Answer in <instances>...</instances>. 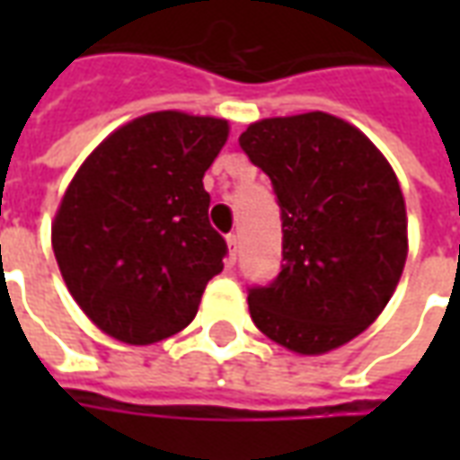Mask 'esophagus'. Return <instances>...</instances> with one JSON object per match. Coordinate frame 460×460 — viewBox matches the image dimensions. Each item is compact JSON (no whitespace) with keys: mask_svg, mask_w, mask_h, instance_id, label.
Segmentation results:
<instances>
[{"mask_svg":"<svg viewBox=\"0 0 460 460\" xmlns=\"http://www.w3.org/2000/svg\"><path fill=\"white\" fill-rule=\"evenodd\" d=\"M226 246H229V261L234 263V261H236V253H239V236H236V234H229V236H226Z\"/></svg>","mask_w":460,"mask_h":460,"instance_id":"34e87169","label":"esophagus"}]
</instances>
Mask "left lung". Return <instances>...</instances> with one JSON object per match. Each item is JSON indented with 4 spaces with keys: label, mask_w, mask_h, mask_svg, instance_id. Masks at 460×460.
<instances>
[{
    "label": "left lung",
    "mask_w": 460,
    "mask_h": 460,
    "mask_svg": "<svg viewBox=\"0 0 460 460\" xmlns=\"http://www.w3.org/2000/svg\"><path fill=\"white\" fill-rule=\"evenodd\" d=\"M280 207L283 263L251 286L256 328L300 355H320L369 328L406 261L396 174L372 142L328 113L269 118L241 132Z\"/></svg>",
    "instance_id": "1"
}]
</instances>
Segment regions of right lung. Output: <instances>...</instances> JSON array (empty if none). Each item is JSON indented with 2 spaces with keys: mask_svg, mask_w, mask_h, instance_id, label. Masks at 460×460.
I'll use <instances>...</instances> for the list:
<instances>
[{
  "mask_svg": "<svg viewBox=\"0 0 460 460\" xmlns=\"http://www.w3.org/2000/svg\"><path fill=\"white\" fill-rule=\"evenodd\" d=\"M229 122L162 111L122 125L75 172L51 241L74 300L111 338L150 345L190 325L224 269L209 170Z\"/></svg>",
  "mask_w": 460,
  "mask_h": 460,
  "instance_id": "add662e5",
  "label": "right lung"
}]
</instances>
